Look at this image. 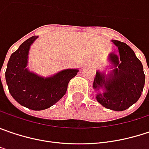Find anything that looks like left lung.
Instances as JSON below:
<instances>
[{
  "instance_id": "8db88e82",
  "label": "left lung",
  "mask_w": 149,
  "mask_h": 149,
  "mask_svg": "<svg viewBox=\"0 0 149 149\" xmlns=\"http://www.w3.org/2000/svg\"><path fill=\"white\" fill-rule=\"evenodd\" d=\"M111 42L118 48V54L109 53L108 61L111 70L107 74L96 71L93 88L101 105L122 111L139 100L144 87L145 75L142 62L129 45L116 40Z\"/></svg>"
}]
</instances>
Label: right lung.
<instances>
[{"mask_svg":"<svg viewBox=\"0 0 149 149\" xmlns=\"http://www.w3.org/2000/svg\"><path fill=\"white\" fill-rule=\"evenodd\" d=\"M38 36L25 40L12 54L5 73L12 97L22 106L33 110L48 109L60 100L67 89L69 81L79 69H64L49 77H43L28 67L31 45Z\"/></svg>","mask_w":149,"mask_h":149,"instance_id":"right-lung-1","label":"right lung"}]
</instances>
